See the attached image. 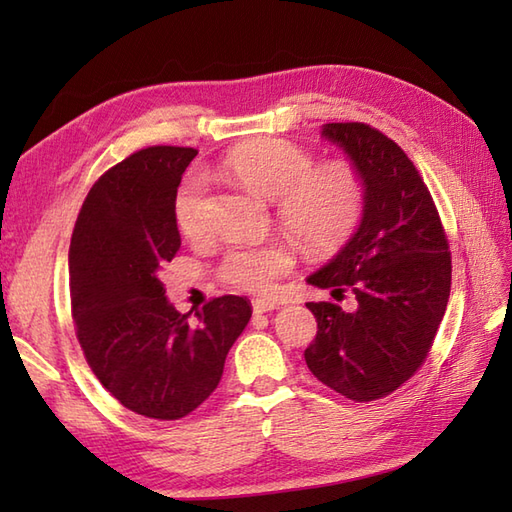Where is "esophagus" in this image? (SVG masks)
I'll return each mask as SVG.
<instances>
[{
    "label": "esophagus",
    "instance_id": "34e87169",
    "mask_svg": "<svg viewBox=\"0 0 512 512\" xmlns=\"http://www.w3.org/2000/svg\"><path fill=\"white\" fill-rule=\"evenodd\" d=\"M279 303L275 299H253V312L255 314H264V312H270V310H277Z\"/></svg>",
    "mask_w": 512,
    "mask_h": 512
}]
</instances>
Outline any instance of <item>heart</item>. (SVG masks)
Listing matches in <instances>:
<instances>
[{
  "label": "heart",
  "instance_id": "heart-1",
  "mask_svg": "<svg viewBox=\"0 0 512 512\" xmlns=\"http://www.w3.org/2000/svg\"><path fill=\"white\" fill-rule=\"evenodd\" d=\"M220 169L248 191L275 200L279 224L312 257L332 255L356 231L367 200L363 173L347 160L314 165L312 151L281 138L237 145ZM176 224L187 239L206 233V191L198 176L182 182L173 202ZM295 264L286 242L239 244L222 257L220 279L228 286L264 292Z\"/></svg>",
  "mask_w": 512,
  "mask_h": 512
}]
</instances>
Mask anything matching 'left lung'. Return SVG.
<instances>
[{"label": "left lung", "instance_id": "left-lung-1", "mask_svg": "<svg viewBox=\"0 0 512 512\" xmlns=\"http://www.w3.org/2000/svg\"><path fill=\"white\" fill-rule=\"evenodd\" d=\"M325 138L363 173V220L341 253L308 277L350 290L356 308L306 303L317 336L310 372L354 402L389 396L429 356L451 292L449 239L427 184L394 140L365 123H328Z\"/></svg>", "mask_w": 512, "mask_h": 512}]
</instances>
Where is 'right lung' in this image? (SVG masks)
Here are the masks:
<instances>
[{"label": "right lung", "instance_id": "obj_1", "mask_svg": "<svg viewBox=\"0 0 512 512\" xmlns=\"http://www.w3.org/2000/svg\"><path fill=\"white\" fill-rule=\"evenodd\" d=\"M191 147L156 145L92 184L70 242L76 339L94 376L129 411L180 420L209 398L226 354L250 321L244 297L224 295L180 314L160 270L180 250L173 202Z\"/></svg>", "mask_w": 512, "mask_h": 512}]
</instances>
